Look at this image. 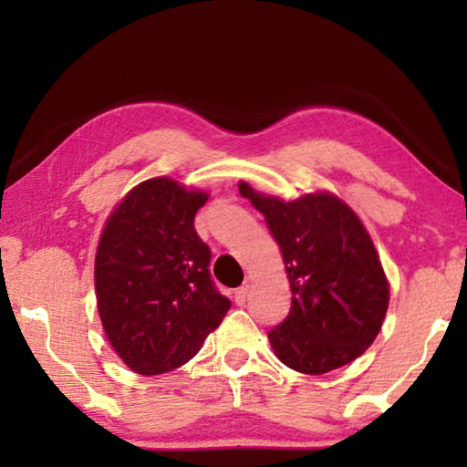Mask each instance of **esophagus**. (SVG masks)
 I'll return each instance as SVG.
<instances>
[{
	"mask_svg": "<svg viewBox=\"0 0 467 467\" xmlns=\"http://www.w3.org/2000/svg\"><path fill=\"white\" fill-rule=\"evenodd\" d=\"M247 296H249V286L247 284H243V286L236 288V292H234V303L243 306L244 303H247Z\"/></svg>",
	"mask_w": 467,
	"mask_h": 467,
	"instance_id": "esophagus-1",
	"label": "esophagus"
}]
</instances>
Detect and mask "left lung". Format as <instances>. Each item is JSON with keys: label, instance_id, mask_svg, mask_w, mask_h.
Wrapping results in <instances>:
<instances>
[{"label": "left lung", "instance_id": "8db88e82", "mask_svg": "<svg viewBox=\"0 0 467 467\" xmlns=\"http://www.w3.org/2000/svg\"><path fill=\"white\" fill-rule=\"evenodd\" d=\"M239 192L265 216L292 290L288 317L267 334L275 357L306 375L357 360L389 305V284L360 218L326 192L284 202L244 181Z\"/></svg>", "mask_w": 467, "mask_h": 467}]
</instances>
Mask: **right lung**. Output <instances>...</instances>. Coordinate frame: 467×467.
<instances>
[{
    "mask_svg": "<svg viewBox=\"0 0 467 467\" xmlns=\"http://www.w3.org/2000/svg\"><path fill=\"white\" fill-rule=\"evenodd\" d=\"M205 202L200 189L148 179L123 197L100 234L99 315L117 357L140 375L192 360L231 309L212 282V251L193 226Z\"/></svg>",
    "mask_w": 467,
    "mask_h": 467,
    "instance_id": "add662e5",
    "label": "right lung"
}]
</instances>
